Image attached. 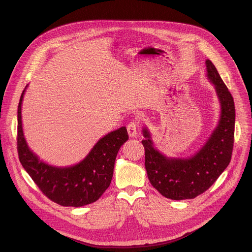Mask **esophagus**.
<instances>
[{"mask_svg":"<svg viewBox=\"0 0 252 252\" xmlns=\"http://www.w3.org/2000/svg\"><path fill=\"white\" fill-rule=\"evenodd\" d=\"M137 126H138V123L136 121H132L126 126V129H127V132H128L130 137H133V136L136 135Z\"/></svg>","mask_w":252,"mask_h":252,"instance_id":"1","label":"esophagus"}]
</instances>
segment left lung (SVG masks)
Wrapping results in <instances>:
<instances>
[{"label":"left lung","mask_w":252,"mask_h":252,"mask_svg":"<svg viewBox=\"0 0 252 252\" xmlns=\"http://www.w3.org/2000/svg\"><path fill=\"white\" fill-rule=\"evenodd\" d=\"M207 77L213 83L221 103L218 127L204 147L187 159L167 158L158 152L150 132L143 128L145 165L152 186L166 198L191 199L206 191L230 162L233 143L235 107L233 97L221 80L217 67L206 60Z\"/></svg>","instance_id":"obj_1"}]
</instances>
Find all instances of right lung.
<instances>
[{
	"mask_svg": "<svg viewBox=\"0 0 252 252\" xmlns=\"http://www.w3.org/2000/svg\"><path fill=\"white\" fill-rule=\"evenodd\" d=\"M22 93L18 106L17 149L20 161L33 183L52 201L63 206H84L96 201L110 187L118 152L128 139L125 126L100 138L88 157L70 167H55L28 148L22 128Z\"/></svg>",
	"mask_w": 252,
	"mask_h": 252,
	"instance_id": "1",
	"label": "right lung"
}]
</instances>
